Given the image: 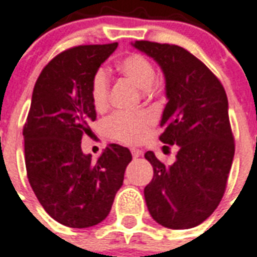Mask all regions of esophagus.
I'll list each match as a JSON object with an SVG mask.
<instances>
[{
    "label": "esophagus",
    "mask_w": 257,
    "mask_h": 257,
    "mask_svg": "<svg viewBox=\"0 0 257 257\" xmlns=\"http://www.w3.org/2000/svg\"><path fill=\"white\" fill-rule=\"evenodd\" d=\"M131 152H132V156L135 157V159H137V157H140L141 155H143V151H140V149H136V148L131 149Z\"/></svg>",
    "instance_id": "obj_1"
}]
</instances>
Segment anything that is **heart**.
Segmentation results:
<instances>
[{"mask_svg":"<svg viewBox=\"0 0 257 257\" xmlns=\"http://www.w3.org/2000/svg\"><path fill=\"white\" fill-rule=\"evenodd\" d=\"M117 68L125 77L131 80L141 90L152 88L156 72L152 62L139 53H132L121 58ZM109 78L105 69H98L92 78L90 96L97 110L104 109L108 100ZM153 124V117L149 113H114L105 121V129L110 137L126 144H137L147 137Z\"/></svg>","mask_w":257,"mask_h":257,"instance_id":"b5f03b06","label":"heart"}]
</instances>
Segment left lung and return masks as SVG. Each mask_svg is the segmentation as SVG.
<instances>
[{"instance_id":"left-lung-1","label":"left lung","mask_w":257,"mask_h":257,"mask_svg":"<svg viewBox=\"0 0 257 257\" xmlns=\"http://www.w3.org/2000/svg\"><path fill=\"white\" fill-rule=\"evenodd\" d=\"M131 44L163 70L168 102L160 120V141L179 147L171 165L152 151L145 153L153 167L152 181L144 188L145 203L163 227L193 228L219 205L235 156L227 94L215 74L181 46Z\"/></svg>"}]
</instances>
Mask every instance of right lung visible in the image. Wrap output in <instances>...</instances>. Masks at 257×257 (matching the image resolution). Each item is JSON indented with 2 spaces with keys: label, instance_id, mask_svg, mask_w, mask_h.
<instances>
[{
  "label": "right lung",
  "instance_id": "1",
  "mask_svg": "<svg viewBox=\"0 0 257 257\" xmlns=\"http://www.w3.org/2000/svg\"><path fill=\"white\" fill-rule=\"evenodd\" d=\"M118 44L76 46L42 69L24 126L28 179L46 213L62 225L88 228L109 215L122 185L128 148L110 144L96 161L81 149L96 120L92 78Z\"/></svg>",
  "mask_w": 257,
  "mask_h": 257
}]
</instances>
